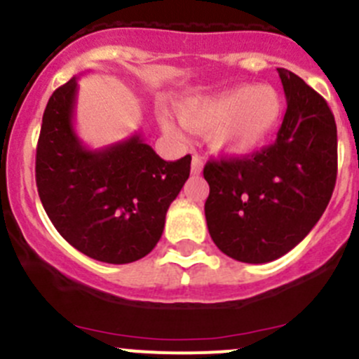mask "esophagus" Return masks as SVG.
<instances>
[{"mask_svg":"<svg viewBox=\"0 0 359 359\" xmlns=\"http://www.w3.org/2000/svg\"><path fill=\"white\" fill-rule=\"evenodd\" d=\"M202 168H204V162H202L201 157L195 155V157L191 158V175H201Z\"/></svg>","mask_w":359,"mask_h":359,"instance_id":"1","label":"esophagus"}]
</instances>
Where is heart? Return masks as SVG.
I'll list each match as a JSON object with an SVG mask.
<instances>
[{
  "mask_svg": "<svg viewBox=\"0 0 359 359\" xmlns=\"http://www.w3.org/2000/svg\"><path fill=\"white\" fill-rule=\"evenodd\" d=\"M181 123L194 133L211 131L212 150L244 157L264 148L283 116V99L271 85H236L212 94L184 99L178 108ZM168 136L183 140V129L168 115L161 116Z\"/></svg>",
  "mask_w": 359,
  "mask_h": 359,
  "instance_id": "obj_1",
  "label": "heart"
}]
</instances>
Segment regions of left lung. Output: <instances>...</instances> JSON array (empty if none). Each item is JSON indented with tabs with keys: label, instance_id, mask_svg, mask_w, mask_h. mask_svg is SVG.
Here are the masks:
<instances>
[{
	"label": "left lung",
	"instance_id": "8db88e82",
	"mask_svg": "<svg viewBox=\"0 0 359 359\" xmlns=\"http://www.w3.org/2000/svg\"><path fill=\"white\" fill-rule=\"evenodd\" d=\"M285 120L276 143L204 168L209 236L226 257L267 264L292 251L318 223L337 180V126L325 99L278 67Z\"/></svg>",
	"mask_w": 359,
	"mask_h": 359
}]
</instances>
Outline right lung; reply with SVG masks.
<instances>
[{
    "instance_id": "right-lung-1",
    "label": "right lung",
    "mask_w": 359,
    "mask_h": 359,
    "mask_svg": "<svg viewBox=\"0 0 359 359\" xmlns=\"http://www.w3.org/2000/svg\"><path fill=\"white\" fill-rule=\"evenodd\" d=\"M78 76L48 99L36 148V187L57 232L104 264L147 257L190 176V155L165 162L141 134L90 150L74 130Z\"/></svg>"
}]
</instances>
